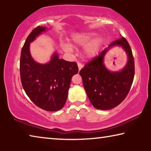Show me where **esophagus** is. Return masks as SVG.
<instances>
[{
  "label": "esophagus",
  "instance_id": "1",
  "mask_svg": "<svg viewBox=\"0 0 151 151\" xmlns=\"http://www.w3.org/2000/svg\"><path fill=\"white\" fill-rule=\"evenodd\" d=\"M78 69H79V70H81L82 69V68H83V64H82L81 63L78 62Z\"/></svg>",
  "mask_w": 151,
  "mask_h": 151
}]
</instances>
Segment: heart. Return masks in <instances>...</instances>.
Segmentation results:
<instances>
[{
    "mask_svg": "<svg viewBox=\"0 0 151 151\" xmlns=\"http://www.w3.org/2000/svg\"><path fill=\"white\" fill-rule=\"evenodd\" d=\"M94 35L91 33H85V34L78 35L75 38V44L80 46H86L85 53L87 57H92L98 52L100 40L96 39L94 40ZM64 49L66 51H70L71 48L68 45H64Z\"/></svg>",
    "mask_w": 151,
    "mask_h": 151,
    "instance_id": "obj_1",
    "label": "heart"
}]
</instances>
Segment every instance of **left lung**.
Segmentation results:
<instances>
[{"mask_svg":"<svg viewBox=\"0 0 151 151\" xmlns=\"http://www.w3.org/2000/svg\"><path fill=\"white\" fill-rule=\"evenodd\" d=\"M121 45L129 60L121 72H110L103 65V58L109 47ZM83 86L94 108L110 110L121 104L131 90L134 76V61L129 42L122 37L112 42L98 56L93 58L79 72Z\"/></svg>","mask_w":151,"mask_h":151,"instance_id":"obj_1","label":"left lung"}]
</instances>
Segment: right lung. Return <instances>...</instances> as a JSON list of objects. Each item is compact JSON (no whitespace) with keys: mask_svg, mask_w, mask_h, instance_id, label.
<instances>
[{"mask_svg":"<svg viewBox=\"0 0 151 151\" xmlns=\"http://www.w3.org/2000/svg\"><path fill=\"white\" fill-rule=\"evenodd\" d=\"M46 30L35 28L27 38L20 58V80L25 93L35 105L47 111H57L65 105L71 78L78 72L77 63L59 59L56 54L41 65L32 59L29 45Z\"/></svg>","mask_w":151,"mask_h":151,"instance_id":"right-lung-1","label":"right lung"}]
</instances>
